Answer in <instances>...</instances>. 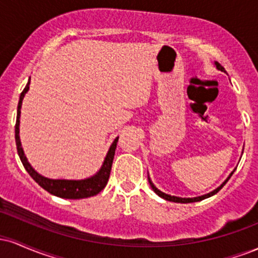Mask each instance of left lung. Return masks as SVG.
Segmentation results:
<instances>
[{"label":"left lung","instance_id":"obj_1","mask_svg":"<svg viewBox=\"0 0 258 258\" xmlns=\"http://www.w3.org/2000/svg\"><path fill=\"white\" fill-rule=\"evenodd\" d=\"M215 67H216V69L221 70V72H223V73H226V70H224V68L222 67V65H221L220 63H218V61H215ZM235 170H236V168H234V170L232 171V172H230L229 176L227 177V179L224 180V182L222 183V184H221L220 186H217V188H216L215 190L210 191V193H207V194L200 195V197H195V198H179V197H174V195L166 194V193H164V191H161V190H160V189L156 188L155 185H154V183L152 182V179H150L149 174H148V180H149V183H150V186H152V189H153V190L155 191V193L158 194L160 198H162V199H165V200H167V201H172V203H180V204H186V203H195V201H201V200L206 199V198H210V197H212V195H215L216 193H218V191H220L221 189H222V186H223L224 184H226V183L228 182V179H229L230 177H232V174L234 173V171H235Z\"/></svg>","mask_w":258,"mask_h":258}]
</instances>
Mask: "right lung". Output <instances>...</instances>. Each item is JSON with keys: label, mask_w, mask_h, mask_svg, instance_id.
I'll return each mask as SVG.
<instances>
[{"label": "right lung", "mask_w": 258, "mask_h": 258, "mask_svg": "<svg viewBox=\"0 0 258 258\" xmlns=\"http://www.w3.org/2000/svg\"><path fill=\"white\" fill-rule=\"evenodd\" d=\"M29 85H30V79H29L28 85L25 86L24 91L20 93L19 103H18V111H17V122H16V144L18 155H19L20 160H22L23 165H24L25 170L32 177L35 182L38 183V185L42 186L44 190L55 197L63 198V199H85V198L94 197L102 191L105 188L106 183H108L109 176H110L112 160H114L115 149H116L117 141L119 137H116L112 142V144L109 148L108 154H106L104 162H103L102 167L99 171L93 176L88 177L85 179H52L47 178V177L42 176L32 168V166L29 164L28 159H26L24 150L22 148V143H20L19 137V125H20V109H22V103L24 99L26 92L29 91Z\"/></svg>", "instance_id": "add662e5"}]
</instances>
